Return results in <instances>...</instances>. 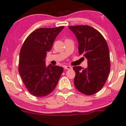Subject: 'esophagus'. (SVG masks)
I'll return each instance as SVG.
<instances>
[{
    "instance_id": "obj_1",
    "label": "esophagus",
    "mask_w": 126,
    "mask_h": 126,
    "mask_svg": "<svg viewBox=\"0 0 126 126\" xmlns=\"http://www.w3.org/2000/svg\"><path fill=\"white\" fill-rule=\"evenodd\" d=\"M64 68L66 70H70V69H72V67L70 66H65Z\"/></svg>"
}]
</instances>
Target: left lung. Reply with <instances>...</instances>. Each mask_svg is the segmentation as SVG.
I'll return each instance as SVG.
<instances>
[{"instance_id":"obj_1","label":"left lung","mask_w":126,"mask_h":126,"mask_svg":"<svg viewBox=\"0 0 126 126\" xmlns=\"http://www.w3.org/2000/svg\"><path fill=\"white\" fill-rule=\"evenodd\" d=\"M78 42L79 54L88 59V67L75 66L74 85L82 93L92 95L101 89L110 71V57L106 40L99 32L87 25L70 26Z\"/></svg>"}]
</instances>
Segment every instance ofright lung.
<instances>
[{
    "mask_svg": "<svg viewBox=\"0 0 126 126\" xmlns=\"http://www.w3.org/2000/svg\"><path fill=\"white\" fill-rule=\"evenodd\" d=\"M64 26L40 28L26 38L19 53V70L25 86L32 94L46 96L54 90L63 71L62 67L46 66L47 52Z\"/></svg>",
    "mask_w": 126,
    "mask_h": 126,
    "instance_id": "add662e5",
    "label": "right lung"
}]
</instances>
